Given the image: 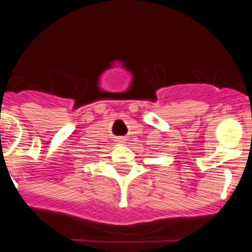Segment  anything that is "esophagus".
Returning a JSON list of instances; mask_svg holds the SVG:
<instances>
[{"instance_id":"1","label":"esophagus","mask_w":252,"mask_h":252,"mask_svg":"<svg viewBox=\"0 0 252 252\" xmlns=\"http://www.w3.org/2000/svg\"><path fill=\"white\" fill-rule=\"evenodd\" d=\"M119 141H120V142H124V141H125V140H124V139H120V140H119Z\"/></svg>"}]
</instances>
